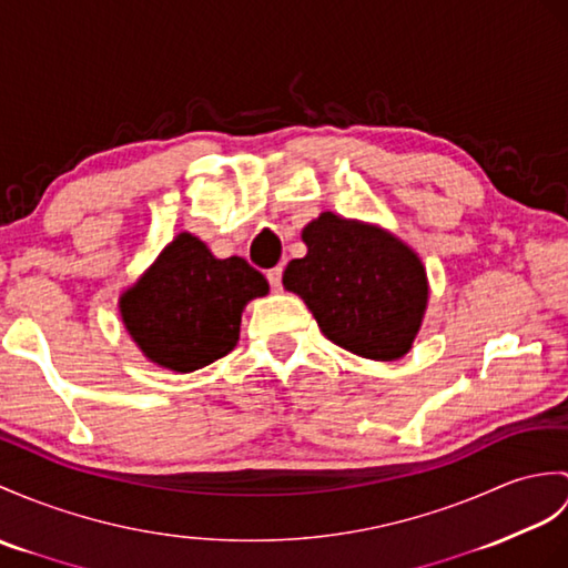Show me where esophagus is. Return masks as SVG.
<instances>
[{
	"label": "esophagus",
	"mask_w": 568,
	"mask_h": 568,
	"mask_svg": "<svg viewBox=\"0 0 568 568\" xmlns=\"http://www.w3.org/2000/svg\"><path fill=\"white\" fill-rule=\"evenodd\" d=\"M266 278H268V283H271L273 290H281V287H283V268H281V266L271 268V271L266 273Z\"/></svg>",
	"instance_id": "1"
}]
</instances>
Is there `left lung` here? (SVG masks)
I'll return each mask as SVG.
<instances>
[{
    "label": "left lung",
    "instance_id": "obj_1",
    "mask_svg": "<svg viewBox=\"0 0 568 568\" xmlns=\"http://www.w3.org/2000/svg\"><path fill=\"white\" fill-rule=\"evenodd\" d=\"M305 258H293L283 285L293 290L336 346L373 361L412 348L428 302L426 271L392 234L322 213L302 230Z\"/></svg>",
    "mask_w": 568,
    "mask_h": 568
}]
</instances>
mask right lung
I'll list each match as a JSON object with an SVG mask.
<instances>
[{"instance_id":"obj_1","label":"right lung","mask_w":568,"mask_h":568,"mask_svg":"<svg viewBox=\"0 0 568 568\" xmlns=\"http://www.w3.org/2000/svg\"><path fill=\"white\" fill-rule=\"evenodd\" d=\"M266 293V278L244 258H215L183 232L121 297V314L152 363L193 373L236 346L244 305Z\"/></svg>"}]
</instances>
